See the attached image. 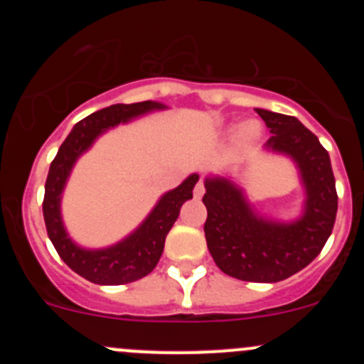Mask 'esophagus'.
I'll list each match as a JSON object with an SVG mask.
<instances>
[{
  "mask_svg": "<svg viewBox=\"0 0 364 364\" xmlns=\"http://www.w3.org/2000/svg\"><path fill=\"white\" fill-rule=\"evenodd\" d=\"M204 192H205L204 183H203V179H199V181H197V185L193 186V197H196V199H200V197L204 196Z\"/></svg>",
  "mask_w": 364,
  "mask_h": 364,
  "instance_id": "obj_1",
  "label": "esophagus"
}]
</instances>
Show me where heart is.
Listing matches in <instances>:
<instances>
[{"instance_id": "b5f03b06", "label": "heart", "mask_w": 364, "mask_h": 364, "mask_svg": "<svg viewBox=\"0 0 364 364\" xmlns=\"http://www.w3.org/2000/svg\"><path fill=\"white\" fill-rule=\"evenodd\" d=\"M260 135V128L257 123H247L240 132V142L241 144H252L257 137Z\"/></svg>"}]
</instances>
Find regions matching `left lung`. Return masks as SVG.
Masks as SVG:
<instances>
[{
    "label": "left lung",
    "instance_id": "obj_1",
    "mask_svg": "<svg viewBox=\"0 0 364 364\" xmlns=\"http://www.w3.org/2000/svg\"><path fill=\"white\" fill-rule=\"evenodd\" d=\"M255 111L273 134L266 148L289 155L299 167L306 192L303 215L292 223L257 216L240 186L225 178H208L204 232L209 253L223 273L273 284L296 274L321 253L335 225L338 196L331 160L318 139L294 116Z\"/></svg>",
    "mask_w": 364,
    "mask_h": 364
}]
</instances>
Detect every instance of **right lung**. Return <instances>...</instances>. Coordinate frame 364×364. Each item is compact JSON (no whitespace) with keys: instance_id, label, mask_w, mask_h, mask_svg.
Here are the masks:
<instances>
[{"instance_id":"1","label":"right lung","mask_w":364,"mask_h":364,"mask_svg":"<svg viewBox=\"0 0 364 364\" xmlns=\"http://www.w3.org/2000/svg\"><path fill=\"white\" fill-rule=\"evenodd\" d=\"M155 109H165V105L146 100L137 104H116L90 114L73 127L50 164L42 204L47 234L70 269L93 284L123 285L151 273L164 252L165 237L178 220L179 209L185 200L192 199V190L199 181V176L192 174L178 188L165 193L139 229L117 245L102 250H86L77 247L68 237L61 220L60 203L73 164L107 128L127 123Z\"/></svg>"}]
</instances>
